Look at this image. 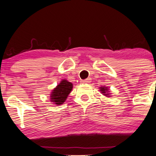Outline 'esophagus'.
<instances>
[{"label": "esophagus", "mask_w": 156, "mask_h": 156, "mask_svg": "<svg viewBox=\"0 0 156 156\" xmlns=\"http://www.w3.org/2000/svg\"><path fill=\"white\" fill-rule=\"evenodd\" d=\"M89 82H90V79H89V78H87V79L81 80L82 83H89Z\"/></svg>", "instance_id": "1"}]
</instances>
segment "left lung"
<instances>
[{
    "instance_id": "obj_1",
    "label": "left lung",
    "mask_w": 156,
    "mask_h": 156,
    "mask_svg": "<svg viewBox=\"0 0 156 156\" xmlns=\"http://www.w3.org/2000/svg\"><path fill=\"white\" fill-rule=\"evenodd\" d=\"M100 89H101V92L102 94H103V95L106 96V97H110V94H109L108 89L107 87H100Z\"/></svg>"
}]
</instances>
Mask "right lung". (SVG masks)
<instances>
[{
    "label": "right lung",
    "instance_id": "right-lung-1",
    "mask_svg": "<svg viewBox=\"0 0 156 156\" xmlns=\"http://www.w3.org/2000/svg\"><path fill=\"white\" fill-rule=\"evenodd\" d=\"M73 87V83L71 82L67 81L66 79H63L52 91L51 101L58 105L63 104L72 91Z\"/></svg>",
    "mask_w": 156,
    "mask_h": 156
}]
</instances>
